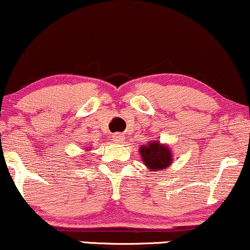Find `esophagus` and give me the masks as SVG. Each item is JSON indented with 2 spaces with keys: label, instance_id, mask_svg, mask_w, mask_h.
<instances>
[{
  "label": "esophagus",
  "instance_id": "obj_1",
  "mask_svg": "<svg viewBox=\"0 0 250 250\" xmlns=\"http://www.w3.org/2000/svg\"><path fill=\"white\" fill-rule=\"evenodd\" d=\"M124 139H125V136L123 133H114L113 136H112V140L116 143H122Z\"/></svg>",
  "mask_w": 250,
  "mask_h": 250
}]
</instances>
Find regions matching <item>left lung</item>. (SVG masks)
Instances as JSON below:
<instances>
[{
  "label": "left lung",
  "instance_id": "8db88e82",
  "mask_svg": "<svg viewBox=\"0 0 250 250\" xmlns=\"http://www.w3.org/2000/svg\"><path fill=\"white\" fill-rule=\"evenodd\" d=\"M140 155H142L143 162L151 171L163 170L169 167L171 161H172V155H171L169 147L161 145L158 142L148 143L144 144L140 147Z\"/></svg>",
  "mask_w": 250,
  "mask_h": 250
}]
</instances>
